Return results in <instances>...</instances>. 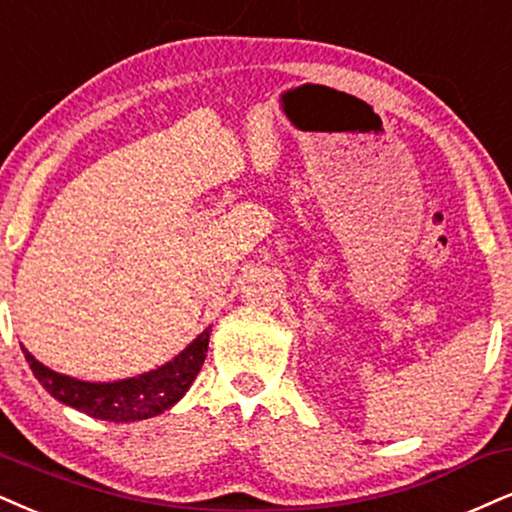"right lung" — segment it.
Returning a JSON list of instances; mask_svg holds the SVG:
<instances>
[{
    "instance_id": "add662e5",
    "label": "right lung",
    "mask_w": 512,
    "mask_h": 512,
    "mask_svg": "<svg viewBox=\"0 0 512 512\" xmlns=\"http://www.w3.org/2000/svg\"><path fill=\"white\" fill-rule=\"evenodd\" d=\"M208 337H211V327H206L173 361H168L156 370L144 372V375L128 377V380L118 382L75 380V377L49 370L25 346H21V349L25 353V361L30 363V370L37 377V382L56 401L66 403V406L75 410H82V413L92 415L97 420L135 422L161 415L163 410L175 406L187 394L194 377L199 375L201 365H204Z\"/></svg>"
}]
</instances>
